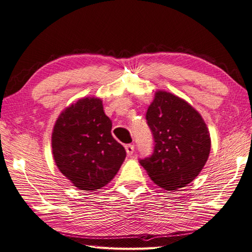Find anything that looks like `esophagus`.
Segmentation results:
<instances>
[{"mask_svg": "<svg viewBox=\"0 0 252 252\" xmlns=\"http://www.w3.org/2000/svg\"><path fill=\"white\" fill-rule=\"evenodd\" d=\"M125 149H126L127 155L128 156H131L133 154V151H134V146H133L132 144H128V145H126V146H125Z\"/></svg>", "mask_w": 252, "mask_h": 252, "instance_id": "34e87169", "label": "esophagus"}]
</instances>
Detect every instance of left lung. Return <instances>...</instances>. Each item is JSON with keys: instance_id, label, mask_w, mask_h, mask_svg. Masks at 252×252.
Here are the masks:
<instances>
[{"instance_id": "obj_1", "label": "left lung", "mask_w": 252, "mask_h": 252, "mask_svg": "<svg viewBox=\"0 0 252 252\" xmlns=\"http://www.w3.org/2000/svg\"><path fill=\"white\" fill-rule=\"evenodd\" d=\"M146 121L155 146L140 164L159 187H185L199 175L210 152V135L201 114L177 95L158 91Z\"/></svg>"}]
</instances>
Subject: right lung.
<instances>
[{"label": "right lung", "instance_id": "right-lung-1", "mask_svg": "<svg viewBox=\"0 0 252 252\" xmlns=\"http://www.w3.org/2000/svg\"><path fill=\"white\" fill-rule=\"evenodd\" d=\"M102 101L85 97L66 108L53 128L52 154L60 171L81 190L107 185L126 158L113 139Z\"/></svg>", "mask_w": 252, "mask_h": 252}]
</instances>
